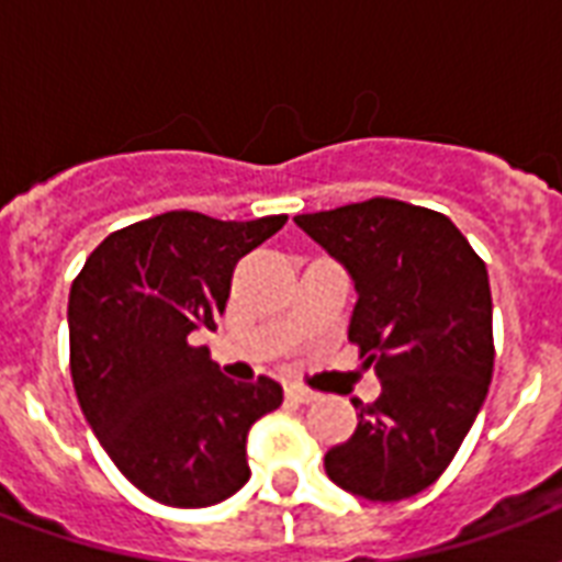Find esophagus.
<instances>
[{
	"instance_id": "esophagus-1",
	"label": "esophagus",
	"mask_w": 562,
	"mask_h": 562,
	"mask_svg": "<svg viewBox=\"0 0 562 562\" xmlns=\"http://www.w3.org/2000/svg\"><path fill=\"white\" fill-rule=\"evenodd\" d=\"M285 396L294 402H315L317 400V393L308 391V387H303V384H289V387H285Z\"/></svg>"
}]
</instances>
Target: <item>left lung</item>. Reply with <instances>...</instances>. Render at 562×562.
<instances>
[{
  "label": "left lung",
  "mask_w": 562,
  "mask_h": 562,
  "mask_svg": "<svg viewBox=\"0 0 562 562\" xmlns=\"http://www.w3.org/2000/svg\"><path fill=\"white\" fill-rule=\"evenodd\" d=\"M344 262L359 303L350 341L382 379L326 475L370 502L431 487L461 449L493 379L487 265L443 212L370 198L294 218Z\"/></svg>",
  "instance_id": "1"
}]
</instances>
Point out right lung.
<instances>
[{
  "label": "right lung",
  "instance_id": "obj_1",
  "mask_svg": "<svg viewBox=\"0 0 562 562\" xmlns=\"http://www.w3.org/2000/svg\"><path fill=\"white\" fill-rule=\"evenodd\" d=\"M289 215L175 210L110 233L69 291V370L119 472L169 507H210L250 479L247 431L282 405L271 375L233 382L194 347L215 329L238 259Z\"/></svg>",
  "mask_w": 562,
  "mask_h": 562
}]
</instances>
